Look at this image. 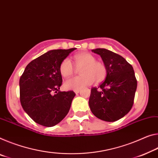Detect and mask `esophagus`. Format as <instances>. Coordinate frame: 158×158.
I'll use <instances>...</instances> for the list:
<instances>
[{"instance_id":"obj_1","label":"esophagus","mask_w":158,"mask_h":158,"mask_svg":"<svg viewBox=\"0 0 158 158\" xmlns=\"http://www.w3.org/2000/svg\"><path fill=\"white\" fill-rule=\"evenodd\" d=\"M79 91H80V89H78V90H75L74 91V92H75V94H79Z\"/></svg>"}]
</instances>
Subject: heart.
<instances>
[{"instance_id":"heart-1","label":"heart","mask_w":158,"mask_h":158,"mask_svg":"<svg viewBox=\"0 0 158 158\" xmlns=\"http://www.w3.org/2000/svg\"><path fill=\"white\" fill-rule=\"evenodd\" d=\"M74 65L80 69L81 76L75 77L64 81V88L67 90H78L94 83L101 82L107 76V67L103 62L96 60V57L89 52H81L74 56ZM69 58L64 59L60 65V72L64 77L74 74L76 69Z\"/></svg>"}]
</instances>
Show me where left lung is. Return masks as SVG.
<instances>
[{
  "instance_id": "8db88e82",
  "label": "left lung",
  "mask_w": 158,
  "mask_h": 158,
  "mask_svg": "<svg viewBox=\"0 0 158 158\" xmlns=\"http://www.w3.org/2000/svg\"><path fill=\"white\" fill-rule=\"evenodd\" d=\"M92 52L101 56L107 67V76L98 87H93L89 98L92 113L106 122H115L131 110L137 80L131 64L123 57L105 48Z\"/></svg>"
}]
</instances>
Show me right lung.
<instances>
[{
	"mask_svg": "<svg viewBox=\"0 0 158 158\" xmlns=\"http://www.w3.org/2000/svg\"><path fill=\"white\" fill-rule=\"evenodd\" d=\"M74 48L52 50L27 64L19 79V99L24 110L40 125L53 127L71 107L73 91H60V65Z\"/></svg>",
	"mask_w": 158,
	"mask_h": 158,
	"instance_id": "right-lung-1",
	"label": "right lung"
}]
</instances>
